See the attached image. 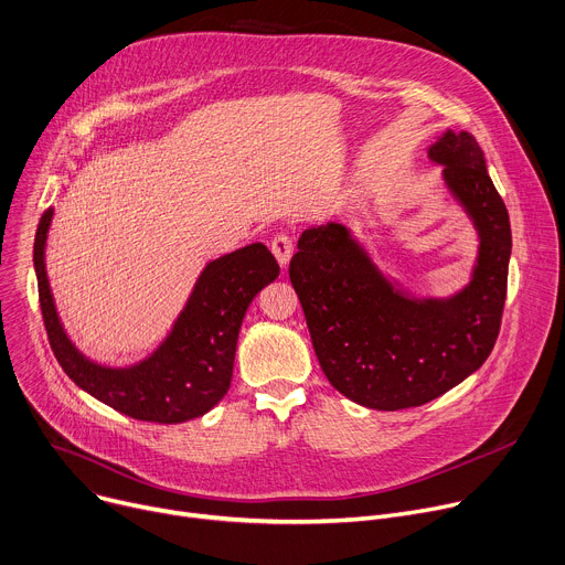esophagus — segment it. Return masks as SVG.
I'll list each match as a JSON object with an SVG mask.
<instances>
[{"label": "esophagus", "mask_w": 565, "mask_h": 565, "mask_svg": "<svg viewBox=\"0 0 565 565\" xmlns=\"http://www.w3.org/2000/svg\"><path fill=\"white\" fill-rule=\"evenodd\" d=\"M271 253L276 255L280 267H287L289 259H291V253H294V242H291V237H289L287 233L276 235V237L271 239Z\"/></svg>", "instance_id": "obj_1"}]
</instances>
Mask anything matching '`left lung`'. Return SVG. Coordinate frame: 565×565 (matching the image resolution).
<instances>
[{
  "label": "left lung",
  "instance_id": "left-lung-1",
  "mask_svg": "<svg viewBox=\"0 0 565 565\" xmlns=\"http://www.w3.org/2000/svg\"><path fill=\"white\" fill-rule=\"evenodd\" d=\"M427 153L444 164L480 235L472 280L459 294L405 296L341 224L302 233L289 263L326 377L369 409L396 412L444 396L487 362L502 323L511 226L484 153L466 131H446Z\"/></svg>",
  "mask_w": 565,
  "mask_h": 565
}]
</instances>
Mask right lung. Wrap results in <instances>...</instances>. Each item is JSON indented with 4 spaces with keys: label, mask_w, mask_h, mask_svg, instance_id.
<instances>
[{
    "label": "right lung",
    "mask_w": 565,
    "mask_h": 565,
    "mask_svg": "<svg viewBox=\"0 0 565 565\" xmlns=\"http://www.w3.org/2000/svg\"><path fill=\"white\" fill-rule=\"evenodd\" d=\"M52 216V207L40 216L33 267L42 321L63 371L83 392L138 420L171 425L210 412L231 386L237 337L250 300L280 274L271 250L257 242L212 259L158 351L128 369H108L74 349L56 315L45 271Z\"/></svg>",
    "instance_id": "right-lung-1"
}]
</instances>
